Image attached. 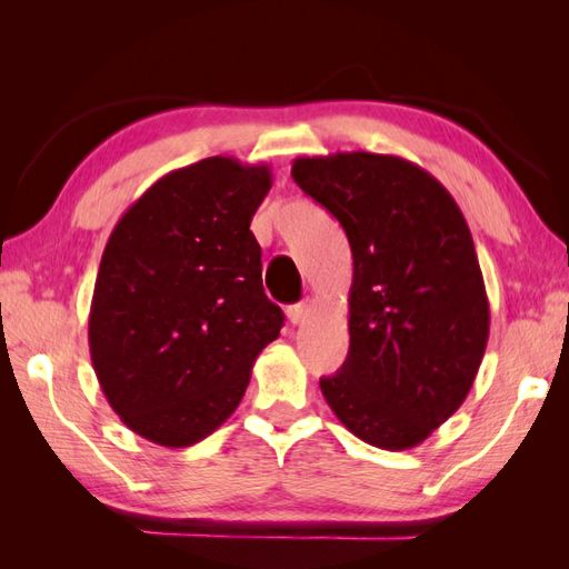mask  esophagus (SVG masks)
<instances>
[{"label": "esophagus", "mask_w": 569, "mask_h": 569, "mask_svg": "<svg viewBox=\"0 0 569 569\" xmlns=\"http://www.w3.org/2000/svg\"><path fill=\"white\" fill-rule=\"evenodd\" d=\"M308 316H311V303L303 301V303H295L287 308V318L291 325H301L308 320Z\"/></svg>", "instance_id": "34e87169"}]
</instances>
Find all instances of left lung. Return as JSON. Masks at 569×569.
Segmentation results:
<instances>
[{
	"instance_id": "8db88e82",
	"label": "left lung",
	"mask_w": 569,
	"mask_h": 569,
	"mask_svg": "<svg viewBox=\"0 0 569 569\" xmlns=\"http://www.w3.org/2000/svg\"><path fill=\"white\" fill-rule=\"evenodd\" d=\"M291 178L349 237V356L320 389L351 435L385 451L422 443L470 393L489 299L456 199L391 153L301 157Z\"/></svg>"
}]
</instances>
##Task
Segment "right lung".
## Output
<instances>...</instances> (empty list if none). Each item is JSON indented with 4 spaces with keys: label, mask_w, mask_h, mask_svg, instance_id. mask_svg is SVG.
<instances>
[{
    "label": "right lung",
    "mask_w": 569,
    "mask_h": 569,
    "mask_svg": "<svg viewBox=\"0 0 569 569\" xmlns=\"http://www.w3.org/2000/svg\"><path fill=\"white\" fill-rule=\"evenodd\" d=\"M270 166L211 157L170 170L120 216L101 256L90 356L116 416L166 449L226 422L284 316L249 230Z\"/></svg>",
    "instance_id": "1"
}]
</instances>
